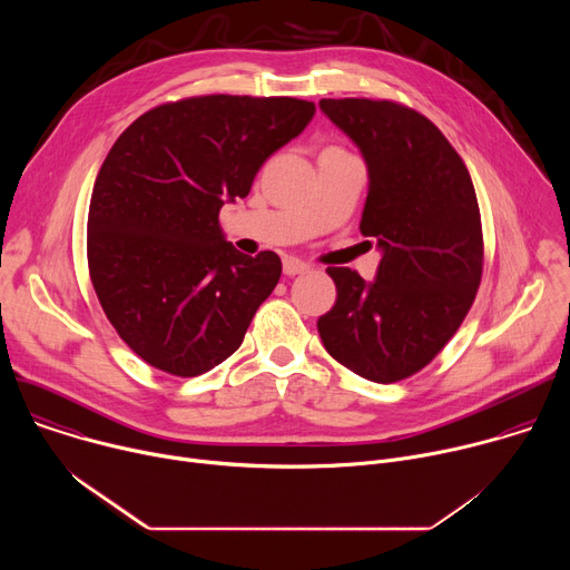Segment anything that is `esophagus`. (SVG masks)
<instances>
[{
  "label": "esophagus",
  "instance_id": "1",
  "mask_svg": "<svg viewBox=\"0 0 570 570\" xmlns=\"http://www.w3.org/2000/svg\"><path fill=\"white\" fill-rule=\"evenodd\" d=\"M308 271H311V268H308L304 262L295 259V257H286V259H284V275H288V277L304 275V273H308Z\"/></svg>",
  "mask_w": 570,
  "mask_h": 570
}]
</instances>
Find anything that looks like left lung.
<instances>
[{
	"label": "left lung",
	"mask_w": 570,
	"mask_h": 570,
	"mask_svg": "<svg viewBox=\"0 0 570 570\" xmlns=\"http://www.w3.org/2000/svg\"><path fill=\"white\" fill-rule=\"evenodd\" d=\"M320 108L363 150L361 232L383 257L372 284L352 268H327L338 297L317 332L354 374L396 383L444 350L475 299L484 259L475 189L422 112L390 99H322Z\"/></svg>",
	"instance_id": "left-lung-1"
}]
</instances>
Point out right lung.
Listing matches in <instances>:
<instances>
[{"mask_svg":"<svg viewBox=\"0 0 570 570\" xmlns=\"http://www.w3.org/2000/svg\"><path fill=\"white\" fill-rule=\"evenodd\" d=\"M315 112L293 97L203 95L155 106L112 144L88 214V268L119 338L148 365L198 376L232 356L282 262L238 253L218 212Z\"/></svg>","mask_w":570,"mask_h":570,"instance_id":"obj_1","label":"right lung"}]
</instances>
